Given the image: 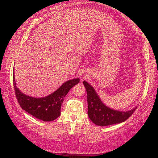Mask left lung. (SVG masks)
Segmentation results:
<instances>
[{
	"label": "left lung",
	"instance_id": "8db88e82",
	"mask_svg": "<svg viewBox=\"0 0 158 158\" xmlns=\"http://www.w3.org/2000/svg\"><path fill=\"white\" fill-rule=\"evenodd\" d=\"M87 92L88 115L93 123L99 126H107L121 123L129 118L137 106L128 111H119L106 106L99 97L91 85L85 81L83 82Z\"/></svg>",
	"mask_w": 158,
	"mask_h": 158
}]
</instances>
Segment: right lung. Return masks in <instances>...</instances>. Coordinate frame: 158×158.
I'll return each instance as SVG.
<instances>
[{
	"label": "right lung",
	"mask_w": 158,
	"mask_h": 158,
	"mask_svg": "<svg viewBox=\"0 0 158 158\" xmlns=\"http://www.w3.org/2000/svg\"><path fill=\"white\" fill-rule=\"evenodd\" d=\"M79 82V78L68 80L50 95L42 98H34L24 94L18 89L13 74V84L15 95L23 110L43 121H52L60 115V109L64 98L74 85Z\"/></svg>",
	"instance_id": "obj_1"
}]
</instances>
